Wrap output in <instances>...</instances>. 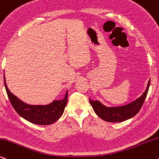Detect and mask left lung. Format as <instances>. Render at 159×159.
<instances>
[{"mask_svg":"<svg viewBox=\"0 0 159 159\" xmlns=\"http://www.w3.org/2000/svg\"><path fill=\"white\" fill-rule=\"evenodd\" d=\"M150 85V80H149L145 92L135 101L126 106H120V107L107 108L102 106L99 101H93L91 100H89V101L94 112L102 120L108 121V122H122V121L132 118L139 113L146 99Z\"/></svg>","mask_w":159,"mask_h":159,"instance_id":"8db88e82","label":"left lung"}]
</instances>
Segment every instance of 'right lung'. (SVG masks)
Here are the masks:
<instances>
[{"mask_svg":"<svg viewBox=\"0 0 159 159\" xmlns=\"http://www.w3.org/2000/svg\"><path fill=\"white\" fill-rule=\"evenodd\" d=\"M4 85L9 101L16 112L23 118L38 125L53 124L62 115L68 101L67 91L65 98L61 100H55L47 106H31L24 103L9 91L4 77Z\"/></svg>","mask_w":159,"mask_h":159,"instance_id":"right-lung-1","label":"right lung"}]
</instances>
